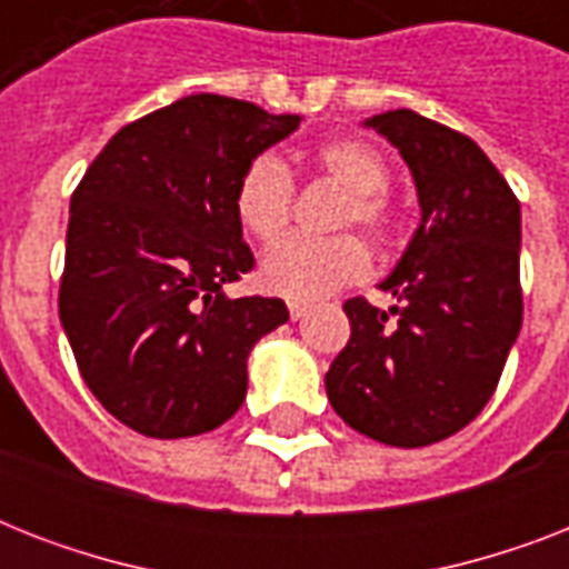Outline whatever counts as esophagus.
<instances>
[{
  "instance_id": "obj_1",
  "label": "esophagus",
  "mask_w": 569,
  "mask_h": 569,
  "mask_svg": "<svg viewBox=\"0 0 569 569\" xmlns=\"http://www.w3.org/2000/svg\"><path fill=\"white\" fill-rule=\"evenodd\" d=\"M289 316H292V321H301L307 316V303H289Z\"/></svg>"
}]
</instances>
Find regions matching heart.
Returning <instances> with one entry per match:
<instances>
[{
    "mask_svg": "<svg viewBox=\"0 0 569 569\" xmlns=\"http://www.w3.org/2000/svg\"><path fill=\"white\" fill-rule=\"evenodd\" d=\"M316 171L348 189V200L337 218L339 230L360 227L383 244L396 230V209L389 203V164L369 141L333 138L310 153ZM292 173L274 156H253L232 191V214L250 239L274 241L292 218ZM372 268L363 241L346 232L333 239H286L268 250L259 266L262 289L295 303L328 298L337 289L360 283Z\"/></svg>",
    "mask_w": 569,
    "mask_h": 569,
    "instance_id": "1",
    "label": "heart"
}]
</instances>
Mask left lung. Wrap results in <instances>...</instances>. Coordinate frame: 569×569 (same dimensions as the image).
I'll use <instances>...</instances> for the list:
<instances>
[{
    "instance_id": "obj_1",
    "label": "left lung",
    "mask_w": 569,
    "mask_h": 569,
    "mask_svg": "<svg viewBox=\"0 0 569 569\" xmlns=\"http://www.w3.org/2000/svg\"><path fill=\"white\" fill-rule=\"evenodd\" d=\"M410 164L422 223L380 283L398 307L346 301L351 339L325 387L355 431L398 449L476 419L522 325L520 200L463 132L410 109L366 120Z\"/></svg>"
}]
</instances>
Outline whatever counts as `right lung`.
<instances>
[{
    "instance_id": "right-lung-1",
    "label": "right lung",
    "mask_w": 569,
    "mask_h": 569,
    "mask_svg": "<svg viewBox=\"0 0 569 569\" xmlns=\"http://www.w3.org/2000/svg\"><path fill=\"white\" fill-rule=\"evenodd\" d=\"M298 114L194 93L132 120L70 197L58 316L97 401L132 431L177 440L223 425L248 355L289 319L280 298L221 292L253 271L232 191Z\"/></svg>"
}]
</instances>
